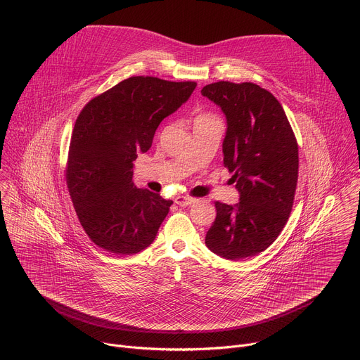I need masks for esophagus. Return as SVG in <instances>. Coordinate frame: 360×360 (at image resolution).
I'll list each match as a JSON object with an SVG mask.
<instances>
[{"instance_id": "esophagus-1", "label": "esophagus", "mask_w": 360, "mask_h": 360, "mask_svg": "<svg viewBox=\"0 0 360 360\" xmlns=\"http://www.w3.org/2000/svg\"><path fill=\"white\" fill-rule=\"evenodd\" d=\"M193 202H195V199H192V198H189V196H182V195H179V196L175 198V203L179 205V207H188V205H192Z\"/></svg>"}]
</instances>
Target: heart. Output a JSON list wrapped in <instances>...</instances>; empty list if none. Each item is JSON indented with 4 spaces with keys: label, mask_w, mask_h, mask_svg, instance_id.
I'll return each instance as SVG.
<instances>
[{
    "label": "heart",
    "mask_w": 360,
    "mask_h": 360,
    "mask_svg": "<svg viewBox=\"0 0 360 360\" xmlns=\"http://www.w3.org/2000/svg\"><path fill=\"white\" fill-rule=\"evenodd\" d=\"M198 118H211V115H200V117H198ZM196 118V120H198Z\"/></svg>",
    "instance_id": "1"
}]
</instances>
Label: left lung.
<instances>
[{"label":"left lung","instance_id":"8db88e82","mask_svg":"<svg viewBox=\"0 0 360 360\" xmlns=\"http://www.w3.org/2000/svg\"><path fill=\"white\" fill-rule=\"evenodd\" d=\"M200 94L226 117L224 165L239 202H217L205 243L225 259L255 256L275 242L288 222L297 184V143L279 101L252 82L219 81Z\"/></svg>","mask_w":360,"mask_h":360}]
</instances>
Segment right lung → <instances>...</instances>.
Returning <instances> with one entry per match:
<instances>
[{"instance_id":"right-lung-1","label":"right lung","mask_w":360,"mask_h":360,"mask_svg":"<svg viewBox=\"0 0 360 360\" xmlns=\"http://www.w3.org/2000/svg\"><path fill=\"white\" fill-rule=\"evenodd\" d=\"M195 86L191 81L131 77L91 99L78 115L67 185L84 231L99 248L134 255L155 239L172 200L134 185V161Z\"/></svg>"}]
</instances>
